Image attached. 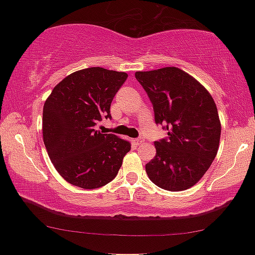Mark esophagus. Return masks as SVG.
Wrapping results in <instances>:
<instances>
[{"label":"esophagus","instance_id":"esophagus-1","mask_svg":"<svg viewBox=\"0 0 255 255\" xmlns=\"http://www.w3.org/2000/svg\"><path fill=\"white\" fill-rule=\"evenodd\" d=\"M132 142L135 143L136 145H138V144H141V143L143 142V137H137V138H135V139H132Z\"/></svg>","mask_w":255,"mask_h":255}]
</instances>
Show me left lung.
I'll use <instances>...</instances> for the list:
<instances>
[{
  "mask_svg": "<svg viewBox=\"0 0 255 255\" xmlns=\"http://www.w3.org/2000/svg\"><path fill=\"white\" fill-rule=\"evenodd\" d=\"M135 77L152 104L157 126L167 136L155 141L156 156L145 165L158 187L171 192L194 186L216 157L221 137L217 107L194 77L175 67L137 71Z\"/></svg>",
  "mask_w": 255,
  "mask_h": 255,
  "instance_id": "1",
  "label": "left lung"
}]
</instances>
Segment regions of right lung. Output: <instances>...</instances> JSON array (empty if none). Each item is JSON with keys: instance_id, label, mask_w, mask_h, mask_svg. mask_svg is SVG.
<instances>
[{"instance_id": "obj_1", "label": "right lung", "mask_w": 255, "mask_h": 255, "mask_svg": "<svg viewBox=\"0 0 255 255\" xmlns=\"http://www.w3.org/2000/svg\"><path fill=\"white\" fill-rule=\"evenodd\" d=\"M128 75L100 67L75 71L53 89L42 111V135L56 171L69 184L99 188L117 177L130 143L95 126L111 119V103Z\"/></svg>"}]
</instances>
